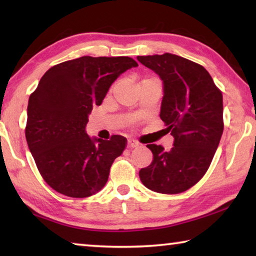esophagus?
I'll use <instances>...</instances> for the list:
<instances>
[{"mask_svg": "<svg viewBox=\"0 0 256 256\" xmlns=\"http://www.w3.org/2000/svg\"><path fill=\"white\" fill-rule=\"evenodd\" d=\"M138 146L140 144H138V142H136V140H128V148H138Z\"/></svg>", "mask_w": 256, "mask_h": 256, "instance_id": "34e87169", "label": "esophagus"}]
</instances>
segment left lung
<instances>
[{
	"label": "left lung",
	"mask_w": 256,
	"mask_h": 256,
	"mask_svg": "<svg viewBox=\"0 0 256 256\" xmlns=\"http://www.w3.org/2000/svg\"><path fill=\"white\" fill-rule=\"evenodd\" d=\"M164 84L160 118L174 136V146L146 144L154 160L138 172L146 188L162 194L188 190L209 168L224 131L222 94L200 64L182 56H138Z\"/></svg>",
	"instance_id": "1"
}]
</instances>
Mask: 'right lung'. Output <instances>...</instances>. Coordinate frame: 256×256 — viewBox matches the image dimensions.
<instances>
[{"label": "right lung", "instance_id": "1", "mask_svg": "<svg viewBox=\"0 0 256 256\" xmlns=\"http://www.w3.org/2000/svg\"><path fill=\"white\" fill-rule=\"evenodd\" d=\"M138 63L128 56L82 58L47 71L30 94L26 138L38 170L56 192L86 198L107 183L126 138H92L86 132L94 106H100L112 82Z\"/></svg>", "mask_w": 256, "mask_h": 256}]
</instances>
